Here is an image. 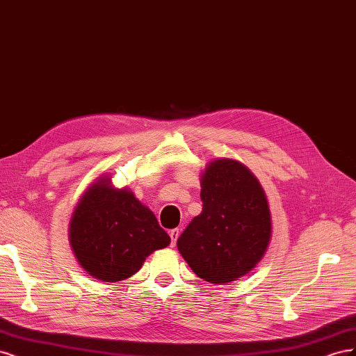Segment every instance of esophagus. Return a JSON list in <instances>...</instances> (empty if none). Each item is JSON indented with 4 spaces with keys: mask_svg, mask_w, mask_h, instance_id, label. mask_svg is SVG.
<instances>
[{
    "mask_svg": "<svg viewBox=\"0 0 356 356\" xmlns=\"http://www.w3.org/2000/svg\"><path fill=\"white\" fill-rule=\"evenodd\" d=\"M169 236H170V245L175 246L177 245V241H178V236H179V230L178 229H174L169 232Z\"/></svg>",
    "mask_w": 356,
    "mask_h": 356,
    "instance_id": "34e87169",
    "label": "esophagus"
}]
</instances>
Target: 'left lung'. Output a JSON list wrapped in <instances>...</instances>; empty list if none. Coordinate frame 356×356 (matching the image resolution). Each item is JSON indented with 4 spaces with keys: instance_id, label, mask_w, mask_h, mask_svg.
Here are the masks:
<instances>
[{
    "instance_id": "8db88e82",
    "label": "left lung",
    "mask_w": 356,
    "mask_h": 356,
    "mask_svg": "<svg viewBox=\"0 0 356 356\" xmlns=\"http://www.w3.org/2000/svg\"><path fill=\"white\" fill-rule=\"evenodd\" d=\"M202 212L177 241L200 279L225 285L250 273L272 238V215L260 181L241 161L211 160L200 175Z\"/></svg>"
}]
</instances>
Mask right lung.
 <instances>
[{
    "label": "right lung",
    "instance_id": "right-lung-1",
    "mask_svg": "<svg viewBox=\"0 0 356 356\" xmlns=\"http://www.w3.org/2000/svg\"><path fill=\"white\" fill-rule=\"evenodd\" d=\"M68 239L84 272L111 284L135 275L149 254L170 243L152 209L127 187L117 188L108 174L83 191L71 215Z\"/></svg>",
    "mask_w": 356,
    "mask_h": 356
}]
</instances>
